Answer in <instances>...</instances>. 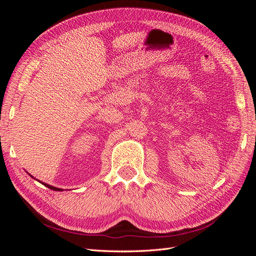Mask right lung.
<instances>
[{
	"label": "right lung",
	"mask_w": 256,
	"mask_h": 256,
	"mask_svg": "<svg viewBox=\"0 0 256 256\" xmlns=\"http://www.w3.org/2000/svg\"><path fill=\"white\" fill-rule=\"evenodd\" d=\"M28 173V172H26ZM30 177H32V178H34V180H36V178L35 177H33L32 175H30V174H28ZM37 182H40V184H42L44 186H46V187H48L49 189H51V190H53V191H63L64 189H60V188H56V187H53V186H51V184H46V182H40V180H36Z\"/></svg>",
	"instance_id": "right-lung-1"
}]
</instances>
